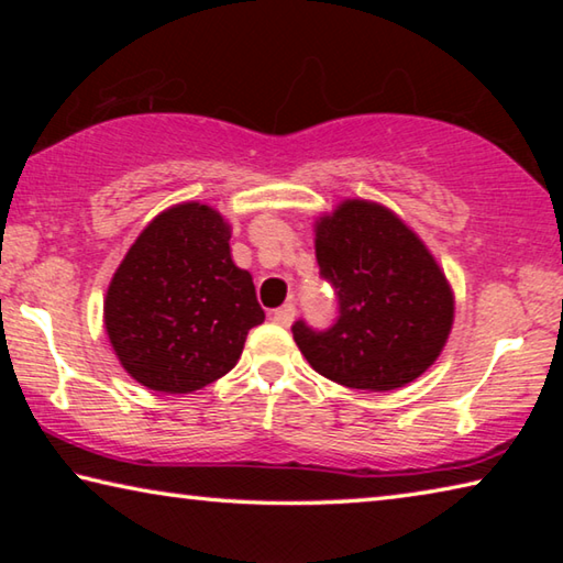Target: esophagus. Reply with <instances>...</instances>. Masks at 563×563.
Listing matches in <instances>:
<instances>
[{"label":"esophagus","mask_w":563,"mask_h":563,"mask_svg":"<svg viewBox=\"0 0 563 563\" xmlns=\"http://www.w3.org/2000/svg\"><path fill=\"white\" fill-rule=\"evenodd\" d=\"M292 318H295V305L292 302H285L283 308L271 310V320L278 322V325H283V328H288Z\"/></svg>","instance_id":"34e87169"}]
</instances>
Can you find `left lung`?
Masks as SVG:
<instances>
[{
  "instance_id": "left-lung-1",
  "label": "left lung",
  "mask_w": 563,
  "mask_h": 563,
  "mask_svg": "<svg viewBox=\"0 0 563 563\" xmlns=\"http://www.w3.org/2000/svg\"><path fill=\"white\" fill-rule=\"evenodd\" d=\"M320 275L338 298V320L292 338L310 367L369 393L405 387L440 357L454 322V295L434 255L389 208L347 198L316 221Z\"/></svg>"
}]
</instances>
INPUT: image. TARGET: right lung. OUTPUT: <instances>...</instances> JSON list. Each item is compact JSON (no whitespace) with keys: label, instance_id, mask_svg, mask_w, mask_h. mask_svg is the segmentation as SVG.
I'll list each match as a JSON object with an SVG mask.
<instances>
[{"label":"right lung","instance_id":"obj_1","mask_svg":"<svg viewBox=\"0 0 563 563\" xmlns=\"http://www.w3.org/2000/svg\"><path fill=\"white\" fill-rule=\"evenodd\" d=\"M231 225L211 206H170L113 273L103 325L123 369L148 389L188 395L231 373L265 312L231 258Z\"/></svg>","mask_w":563,"mask_h":563}]
</instances>
